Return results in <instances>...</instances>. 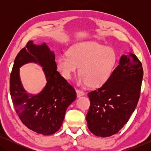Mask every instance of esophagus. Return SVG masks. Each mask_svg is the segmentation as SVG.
Instances as JSON below:
<instances>
[{
  "instance_id": "esophagus-1",
  "label": "esophagus",
  "mask_w": 151,
  "mask_h": 151,
  "mask_svg": "<svg viewBox=\"0 0 151 151\" xmlns=\"http://www.w3.org/2000/svg\"><path fill=\"white\" fill-rule=\"evenodd\" d=\"M76 93H77L78 97H80L84 95V93L82 91H80L79 89H76Z\"/></svg>"
}]
</instances>
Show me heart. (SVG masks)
<instances>
[{
  "instance_id": "obj_1",
  "label": "heart",
  "mask_w": 151,
  "mask_h": 151,
  "mask_svg": "<svg viewBox=\"0 0 151 151\" xmlns=\"http://www.w3.org/2000/svg\"><path fill=\"white\" fill-rule=\"evenodd\" d=\"M117 60V53L112 47L95 42H84L72 46L69 54L59 55L57 65L65 79H71L80 67L81 75L78 84L100 87L110 79Z\"/></svg>"
}]
</instances>
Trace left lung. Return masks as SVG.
<instances>
[{
	"instance_id": "obj_1",
	"label": "left lung",
	"mask_w": 151,
	"mask_h": 151,
	"mask_svg": "<svg viewBox=\"0 0 151 151\" xmlns=\"http://www.w3.org/2000/svg\"><path fill=\"white\" fill-rule=\"evenodd\" d=\"M143 73L135 54L123 55L110 79L88 93L91 105L86 119L93 135L109 137L127 123L139 100Z\"/></svg>"
}]
</instances>
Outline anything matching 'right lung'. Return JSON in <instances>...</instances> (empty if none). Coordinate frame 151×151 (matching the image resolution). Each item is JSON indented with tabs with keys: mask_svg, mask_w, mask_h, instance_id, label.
Masks as SVG:
<instances>
[{
	"mask_svg": "<svg viewBox=\"0 0 151 151\" xmlns=\"http://www.w3.org/2000/svg\"><path fill=\"white\" fill-rule=\"evenodd\" d=\"M55 54L44 43H27L16 55L10 76V94L14 109L23 124L37 133L50 135L61 127L67 107L76 100V92L57 71ZM35 62L43 68L47 84L38 95L24 89L19 68L24 63Z\"/></svg>",
	"mask_w": 151,
	"mask_h": 151,
	"instance_id": "add662e5",
	"label": "right lung"
}]
</instances>
